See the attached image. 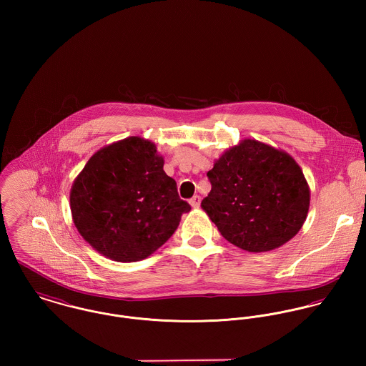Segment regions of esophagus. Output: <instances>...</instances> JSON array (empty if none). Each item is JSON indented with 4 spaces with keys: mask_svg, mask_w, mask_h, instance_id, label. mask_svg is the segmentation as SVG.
I'll use <instances>...</instances> for the list:
<instances>
[{
    "mask_svg": "<svg viewBox=\"0 0 366 366\" xmlns=\"http://www.w3.org/2000/svg\"><path fill=\"white\" fill-rule=\"evenodd\" d=\"M189 203H190V206H192L193 209H199V207H200V203H202V199H200V196H194L193 199L189 200Z\"/></svg>",
    "mask_w": 366,
    "mask_h": 366,
    "instance_id": "1",
    "label": "esophagus"
}]
</instances>
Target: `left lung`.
I'll return each mask as SVG.
<instances>
[{
    "mask_svg": "<svg viewBox=\"0 0 366 366\" xmlns=\"http://www.w3.org/2000/svg\"><path fill=\"white\" fill-rule=\"evenodd\" d=\"M211 192L202 209L232 245L248 252L273 251L303 227L310 187L287 152L242 139L214 162Z\"/></svg>",
    "mask_w": 366,
    "mask_h": 366,
    "instance_id": "left-lung-1",
    "label": "left lung"
}]
</instances>
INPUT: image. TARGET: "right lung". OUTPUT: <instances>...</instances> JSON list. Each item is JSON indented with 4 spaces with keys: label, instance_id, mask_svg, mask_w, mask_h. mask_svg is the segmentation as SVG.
I'll use <instances>...</instances> for the list:
<instances>
[{
    "label": "right lung",
    "instance_id": "obj_1",
    "mask_svg": "<svg viewBox=\"0 0 366 366\" xmlns=\"http://www.w3.org/2000/svg\"><path fill=\"white\" fill-rule=\"evenodd\" d=\"M157 145L141 137L112 142L89 159L70 189L80 235L105 258L142 261L176 231L190 206L163 170Z\"/></svg>",
    "mask_w": 366,
    "mask_h": 366
}]
</instances>
